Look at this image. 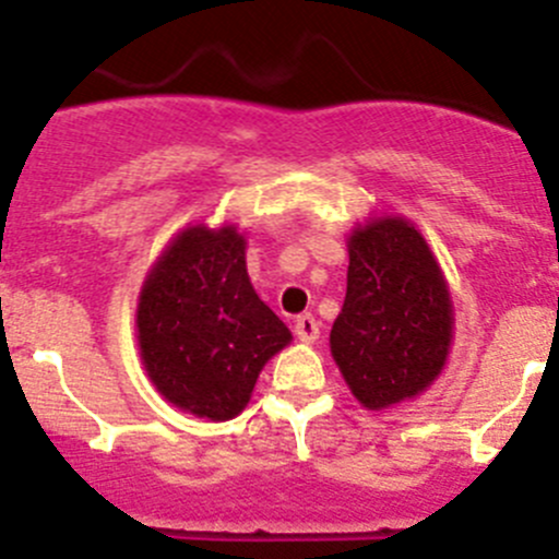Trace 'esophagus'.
<instances>
[{
  "mask_svg": "<svg viewBox=\"0 0 559 559\" xmlns=\"http://www.w3.org/2000/svg\"><path fill=\"white\" fill-rule=\"evenodd\" d=\"M296 336L298 342H314V338L320 336V322L312 318V314H301V318H296Z\"/></svg>",
  "mask_w": 559,
  "mask_h": 559,
  "instance_id": "34e87169",
  "label": "esophagus"
}]
</instances>
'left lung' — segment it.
Segmentation results:
<instances>
[{
  "label": "left lung",
  "instance_id": "obj_1",
  "mask_svg": "<svg viewBox=\"0 0 559 559\" xmlns=\"http://www.w3.org/2000/svg\"><path fill=\"white\" fill-rule=\"evenodd\" d=\"M347 247V296L331 328V355L355 399L379 412L436 382L452 344V298L406 217H371Z\"/></svg>",
  "mask_w": 559,
  "mask_h": 559
}]
</instances>
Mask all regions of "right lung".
<instances>
[{
    "mask_svg": "<svg viewBox=\"0 0 559 559\" xmlns=\"http://www.w3.org/2000/svg\"><path fill=\"white\" fill-rule=\"evenodd\" d=\"M234 226H188L147 274L136 307L142 366L160 395L195 417H237L290 331L252 290Z\"/></svg>",
    "mask_w": 559,
    "mask_h": 559,
    "instance_id": "1",
    "label": "right lung"
}]
</instances>
